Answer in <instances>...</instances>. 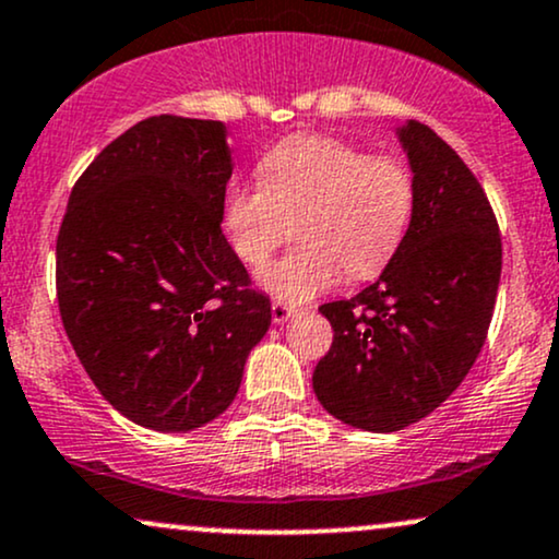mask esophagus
<instances>
[{"label":"esophagus","instance_id":"34e87169","mask_svg":"<svg viewBox=\"0 0 559 559\" xmlns=\"http://www.w3.org/2000/svg\"><path fill=\"white\" fill-rule=\"evenodd\" d=\"M271 312H273V320L275 323H284V320H288L294 316V307L292 305H284V301L275 299L271 305Z\"/></svg>","mask_w":559,"mask_h":559}]
</instances>
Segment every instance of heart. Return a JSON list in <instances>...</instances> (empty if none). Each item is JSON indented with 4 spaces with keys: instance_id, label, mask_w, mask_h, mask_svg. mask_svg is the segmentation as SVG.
Returning <instances> with one entry per match:
<instances>
[{
    "instance_id": "b5f03b06",
    "label": "heart",
    "mask_w": 559,
    "mask_h": 559,
    "mask_svg": "<svg viewBox=\"0 0 559 559\" xmlns=\"http://www.w3.org/2000/svg\"><path fill=\"white\" fill-rule=\"evenodd\" d=\"M415 210V176L400 155H370L323 133H294L260 159V183H236L223 226L236 258L262 267L297 223L299 247L260 273L278 301H307L342 278H376L400 252Z\"/></svg>"
}]
</instances>
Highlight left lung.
<instances>
[{
  "mask_svg": "<svg viewBox=\"0 0 559 559\" xmlns=\"http://www.w3.org/2000/svg\"><path fill=\"white\" fill-rule=\"evenodd\" d=\"M415 210L400 252L357 297L320 307L333 342L312 373L333 418L402 431L463 383L486 342L502 236L484 186L428 126L400 128Z\"/></svg>",
  "mask_w": 559,
  "mask_h": 559,
  "instance_id": "left-lung-1",
  "label": "left lung"
}]
</instances>
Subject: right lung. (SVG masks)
<instances>
[{"instance_id":"add662e5","label":"right lung","mask_w":559,"mask_h":559,"mask_svg":"<svg viewBox=\"0 0 559 559\" xmlns=\"http://www.w3.org/2000/svg\"><path fill=\"white\" fill-rule=\"evenodd\" d=\"M230 170L221 120L155 115L83 170L57 234L70 344L102 396L152 431L228 409L271 325L221 228Z\"/></svg>"}]
</instances>
